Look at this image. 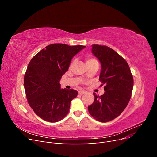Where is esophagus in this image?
Wrapping results in <instances>:
<instances>
[{
	"label": "esophagus",
	"instance_id": "esophagus-1",
	"mask_svg": "<svg viewBox=\"0 0 157 157\" xmlns=\"http://www.w3.org/2000/svg\"><path fill=\"white\" fill-rule=\"evenodd\" d=\"M85 94V92L84 91H78V94L79 95H82V94Z\"/></svg>",
	"mask_w": 157,
	"mask_h": 157
}]
</instances>
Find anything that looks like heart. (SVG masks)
<instances>
[{
    "mask_svg": "<svg viewBox=\"0 0 157 157\" xmlns=\"http://www.w3.org/2000/svg\"><path fill=\"white\" fill-rule=\"evenodd\" d=\"M95 62H98L97 60L94 58H92V57H87L86 59V65H89L90 63H95Z\"/></svg>",
    "mask_w": 157,
    "mask_h": 157,
    "instance_id": "heart-1",
    "label": "heart"
}]
</instances>
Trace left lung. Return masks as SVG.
I'll list each match as a JSON object with an SVG mask.
<instances>
[{"mask_svg":"<svg viewBox=\"0 0 157 157\" xmlns=\"http://www.w3.org/2000/svg\"><path fill=\"white\" fill-rule=\"evenodd\" d=\"M92 54L99 60L101 69L99 80L105 84V92L99 96L94 94V101L88 111L101 122L119 116L130 101L134 79L129 65L119 54L106 46L93 44Z\"/></svg>","mask_w":157,"mask_h":157,"instance_id":"obj_1","label":"left lung"}]
</instances>
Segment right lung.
<instances>
[{
	"mask_svg": "<svg viewBox=\"0 0 157 157\" xmlns=\"http://www.w3.org/2000/svg\"><path fill=\"white\" fill-rule=\"evenodd\" d=\"M85 47L50 44L30 61L24 76L26 97L31 109L43 120L56 122L67 115L71 101L78 92L61 88L59 80L73 56Z\"/></svg>",
	"mask_w": 157,
	"mask_h": 157,
	"instance_id": "right-lung-1",
	"label": "right lung"
}]
</instances>
